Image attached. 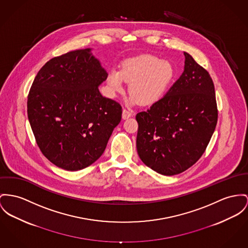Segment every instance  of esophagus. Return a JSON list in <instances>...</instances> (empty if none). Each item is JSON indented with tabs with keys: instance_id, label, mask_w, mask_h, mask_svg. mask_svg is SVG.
<instances>
[{
	"instance_id": "1",
	"label": "esophagus",
	"mask_w": 248,
	"mask_h": 248,
	"mask_svg": "<svg viewBox=\"0 0 248 248\" xmlns=\"http://www.w3.org/2000/svg\"><path fill=\"white\" fill-rule=\"evenodd\" d=\"M132 116V114L131 112H129L126 109H123V111H122V118L123 119H127V118H129V117H131Z\"/></svg>"
}]
</instances>
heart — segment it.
Returning a JSON list of instances; mask_svg holds the SVG:
<instances>
[{
  "mask_svg": "<svg viewBox=\"0 0 248 248\" xmlns=\"http://www.w3.org/2000/svg\"><path fill=\"white\" fill-rule=\"evenodd\" d=\"M175 77V67L168 60L143 54L125 60L118 70H111L106 82L114 96L122 93L130 83V103L149 106L163 99Z\"/></svg>",
  "mask_w": 248,
  "mask_h": 248,
  "instance_id": "heart-1",
  "label": "heart"
}]
</instances>
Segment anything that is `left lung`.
Segmentation results:
<instances>
[{"mask_svg":"<svg viewBox=\"0 0 248 248\" xmlns=\"http://www.w3.org/2000/svg\"><path fill=\"white\" fill-rule=\"evenodd\" d=\"M184 70L163 99L136 115L137 152L142 162L165 176L195 165L217 123L215 84L209 72L184 51Z\"/></svg>","mask_w":248,"mask_h":248,"instance_id":"obj_1","label":"left lung"}]
</instances>
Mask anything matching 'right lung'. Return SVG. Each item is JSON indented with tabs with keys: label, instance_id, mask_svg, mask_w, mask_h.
Listing matches in <instances>:
<instances>
[{
	"label": "right lung",
	"instance_id": "obj_1",
	"mask_svg": "<svg viewBox=\"0 0 248 248\" xmlns=\"http://www.w3.org/2000/svg\"><path fill=\"white\" fill-rule=\"evenodd\" d=\"M91 49L69 51L36 74L27 100L37 146L53 165L77 171L95 163L119 124V103L102 97L107 72Z\"/></svg>",
	"mask_w": 248,
	"mask_h": 248
}]
</instances>
